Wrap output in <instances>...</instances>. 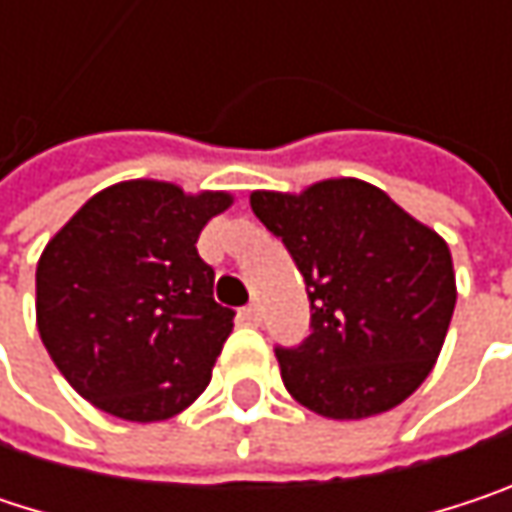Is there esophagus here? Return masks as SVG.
Masks as SVG:
<instances>
[{"label": "esophagus", "mask_w": 512, "mask_h": 512, "mask_svg": "<svg viewBox=\"0 0 512 512\" xmlns=\"http://www.w3.org/2000/svg\"><path fill=\"white\" fill-rule=\"evenodd\" d=\"M243 320H246V323H252V326H260L263 314H260V305H257V302H252V305H246V308H243Z\"/></svg>", "instance_id": "34e87169"}]
</instances>
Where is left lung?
<instances>
[{
	"mask_svg": "<svg viewBox=\"0 0 512 512\" xmlns=\"http://www.w3.org/2000/svg\"><path fill=\"white\" fill-rule=\"evenodd\" d=\"M249 201L308 284L314 332L275 350L290 397L332 421L400 406L430 376L454 317L448 243L358 177L255 189Z\"/></svg>",
	"mask_w": 512,
	"mask_h": 512,
	"instance_id": "1",
	"label": "left lung"
}]
</instances>
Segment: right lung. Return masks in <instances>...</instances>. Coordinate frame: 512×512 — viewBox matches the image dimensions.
I'll use <instances>...</instances> for the list:
<instances>
[{
	"label": "right lung",
	"mask_w": 512,
	"mask_h": 512,
	"mask_svg": "<svg viewBox=\"0 0 512 512\" xmlns=\"http://www.w3.org/2000/svg\"><path fill=\"white\" fill-rule=\"evenodd\" d=\"M231 192L121 180L91 195L44 246L35 320L47 353L100 412L154 424L210 385L234 311L213 299L198 257L204 225Z\"/></svg>",
	"instance_id": "right-lung-1"
}]
</instances>
